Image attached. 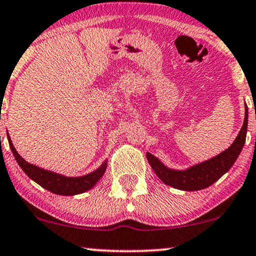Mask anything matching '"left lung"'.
<instances>
[{"instance_id":"8db88e82","label":"left lung","mask_w":256,"mask_h":256,"mask_svg":"<svg viewBox=\"0 0 256 256\" xmlns=\"http://www.w3.org/2000/svg\"><path fill=\"white\" fill-rule=\"evenodd\" d=\"M247 122L248 110L246 107L244 126L233 144L224 152L219 154L218 156L213 157L206 162L197 164L194 166H191L188 170L178 171L168 169L155 156H152L149 152H146V158H148V162L160 180L166 185L184 191L202 190V188H208L210 185L218 180L224 174H226L232 168L244 148V141H246Z\"/></svg>"}]
</instances>
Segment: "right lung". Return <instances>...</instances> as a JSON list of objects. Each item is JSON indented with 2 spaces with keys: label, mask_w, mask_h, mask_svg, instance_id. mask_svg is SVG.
I'll list each match as a JSON object with an SVG mask.
<instances>
[{
  "label": "right lung",
  "mask_w": 256,
  "mask_h": 256,
  "mask_svg": "<svg viewBox=\"0 0 256 256\" xmlns=\"http://www.w3.org/2000/svg\"><path fill=\"white\" fill-rule=\"evenodd\" d=\"M8 140L10 149H12L17 163H18V166L22 168L24 172L29 176V178L36 182L37 184H40L42 188H46L48 191L54 192L56 194L73 196L82 194V192L92 188L94 185L96 184V182L102 177L104 171H106L107 162H104L99 169L82 177H65L62 176V174H54L51 172V171L43 170L40 169V168L28 163L26 160H23L22 157L18 155L16 149L14 148L9 135Z\"/></svg>",
  "instance_id": "add662e5"
}]
</instances>
